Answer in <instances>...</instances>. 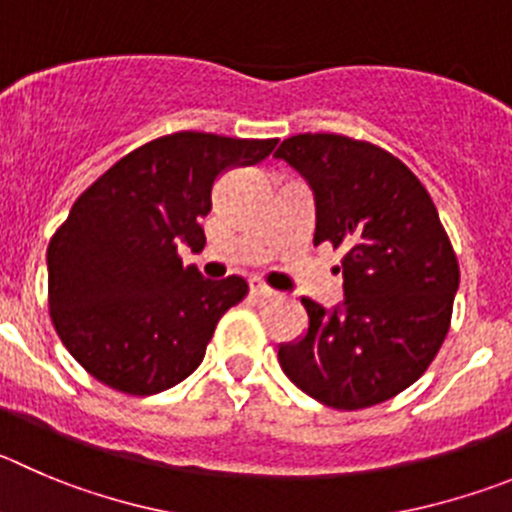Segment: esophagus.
Returning a JSON list of instances; mask_svg holds the SVG:
<instances>
[{"label": "esophagus", "instance_id": "1", "mask_svg": "<svg viewBox=\"0 0 512 512\" xmlns=\"http://www.w3.org/2000/svg\"><path fill=\"white\" fill-rule=\"evenodd\" d=\"M250 293L255 295V298H272V295H275V290H272L270 285L262 283L260 278H252L250 280Z\"/></svg>", "mask_w": 512, "mask_h": 512}]
</instances>
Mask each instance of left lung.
<instances>
[{"instance_id":"obj_1","label":"left lung","mask_w":512,"mask_h":512,"mask_svg":"<svg viewBox=\"0 0 512 512\" xmlns=\"http://www.w3.org/2000/svg\"><path fill=\"white\" fill-rule=\"evenodd\" d=\"M275 156L313 191V245L343 247V300L310 298L308 331L280 343L285 376L333 409H366L412 386L450 331L460 267L422 181L384 148L298 133Z\"/></svg>"}]
</instances>
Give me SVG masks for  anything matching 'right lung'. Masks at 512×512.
Masks as SVG:
<instances>
[{
    "label": "right lung",
    "mask_w": 512,
    "mask_h": 512,
    "mask_svg": "<svg viewBox=\"0 0 512 512\" xmlns=\"http://www.w3.org/2000/svg\"><path fill=\"white\" fill-rule=\"evenodd\" d=\"M278 138L181 131L143 143L83 191L47 247L60 341L100 384L151 396L202 364L219 318L247 295L207 280L176 247L202 250L212 186L272 154Z\"/></svg>",
    "instance_id": "1"
}]
</instances>
